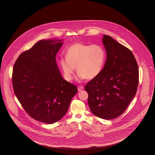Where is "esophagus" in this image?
Returning a JSON list of instances; mask_svg holds the SVG:
<instances>
[{"label": "esophagus", "mask_w": 155, "mask_h": 155, "mask_svg": "<svg viewBox=\"0 0 155 155\" xmlns=\"http://www.w3.org/2000/svg\"><path fill=\"white\" fill-rule=\"evenodd\" d=\"M84 89V87L83 86H81V85H80V86H78V91H81L82 90H83Z\"/></svg>", "instance_id": "34e87169"}]
</instances>
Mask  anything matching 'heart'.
I'll list each match as a JSON object with an SVG mask.
<instances>
[{
	"mask_svg": "<svg viewBox=\"0 0 155 155\" xmlns=\"http://www.w3.org/2000/svg\"><path fill=\"white\" fill-rule=\"evenodd\" d=\"M106 60V52L103 46L76 43L70 46L66 51V58H61L60 65L67 81L73 78L75 67L77 80L93 79L101 73Z\"/></svg>",
	"mask_w": 155,
	"mask_h": 155,
	"instance_id": "b5f03b06",
	"label": "heart"
}]
</instances>
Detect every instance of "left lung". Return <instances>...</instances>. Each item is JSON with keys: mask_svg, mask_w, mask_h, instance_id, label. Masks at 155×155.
Returning <instances> with one entry per match:
<instances>
[{"mask_svg": "<svg viewBox=\"0 0 155 155\" xmlns=\"http://www.w3.org/2000/svg\"><path fill=\"white\" fill-rule=\"evenodd\" d=\"M106 61L101 73L85 86L92 113L105 120L122 114L135 95L139 81L137 61L130 49L104 35Z\"/></svg>", "mask_w": 155, "mask_h": 155, "instance_id": "left-lung-1", "label": "left lung"}]
</instances>
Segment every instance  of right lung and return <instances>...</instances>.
Here are the masks:
<instances>
[{
  "mask_svg": "<svg viewBox=\"0 0 155 155\" xmlns=\"http://www.w3.org/2000/svg\"><path fill=\"white\" fill-rule=\"evenodd\" d=\"M63 41H39L19 56L13 67L15 96L32 118L46 124H53L66 114L78 91L63 78L56 63Z\"/></svg>",
  "mask_w": 155,
  "mask_h": 155,
  "instance_id": "obj_1",
  "label": "right lung"
}]
</instances>
